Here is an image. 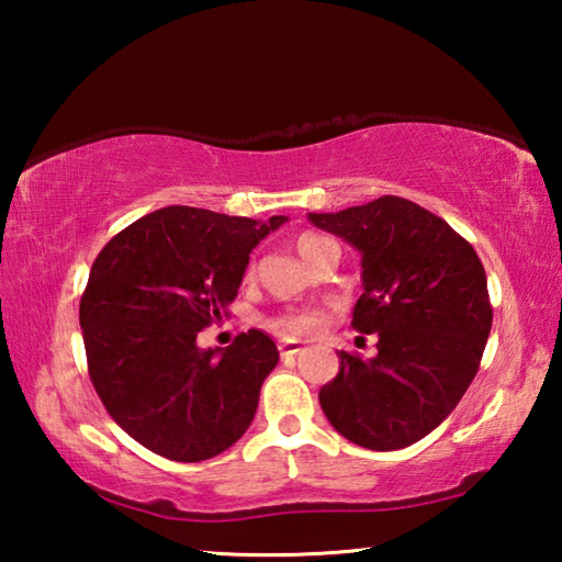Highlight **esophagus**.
I'll return each instance as SVG.
<instances>
[{
  "instance_id": "obj_1",
  "label": "esophagus",
  "mask_w": 562,
  "mask_h": 562,
  "mask_svg": "<svg viewBox=\"0 0 562 562\" xmlns=\"http://www.w3.org/2000/svg\"><path fill=\"white\" fill-rule=\"evenodd\" d=\"M278 349H280L282 359H284V357H297L300 351H304V347H302V345H294V341H280Z\"/></svg>"
}]
</instances>
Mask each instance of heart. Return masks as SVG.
I'll return each mask as SVG.
<instances>
[{
	"label": "heart",
	"instance_id": "heart-1",
	"mask_svg": "<svg viewBox=\"0 0 562 562\" xmlns=\"http://www.w3.org/2000/svg\"><path fill=\"white\" fill-rule=\"evenodd\" d=\"M327 243H329L327 237H322L317 233H302L297 240H294V245H297V252L310 265ZM265 327H268L272 335L280 339L312 337V335H317V331H322V327H325V315H319V312H315V310H284V312H280V315L265 319Z\"/></svg>",
	"mask_w": 562,
	"mask_h": 562
}]
</instances>
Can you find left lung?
Returning <instances> with one entry per match:
<instances>
[{
    "label": "left lung",
    "instance_id": "left-lung-1",
    "mask_svg": "<svg viewBox=\"0 0 562 562\" xmlns=\"http://www.w3.org/2000/svg\"><path fill=\"white\" fill-rule=\"evenodd\" d=\"M361 252L364 292L351 327L376 357L339 351L322 412L351 443L396 451L431 434L471 386L493 322L486 270L453 227L406 198L310 213Z\"/></svg>",
    "mask_w": 562,
    "mask_h": 562
}]
</instances>
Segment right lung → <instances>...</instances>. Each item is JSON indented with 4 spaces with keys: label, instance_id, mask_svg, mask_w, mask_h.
<instances>
[{
    "label": "right lung",
    "instance_id": "obj_1",
    "mask_svg": "<svg viewBox=\"0 0 562 562\" xmlns=\"http://www.w3.org/2000/svg\"><path fill=\"white\" fill-rule=\"evenodd\" d=\"M284 223L170 205L103 245L81 294L91 384L131 439L198 463L240 439L278 347L258 329L215 355L198 331L227 317L252 247Z\"/></svg>",
    "mask_w": 562,
    "mask_h": 562
}]
</instances>
